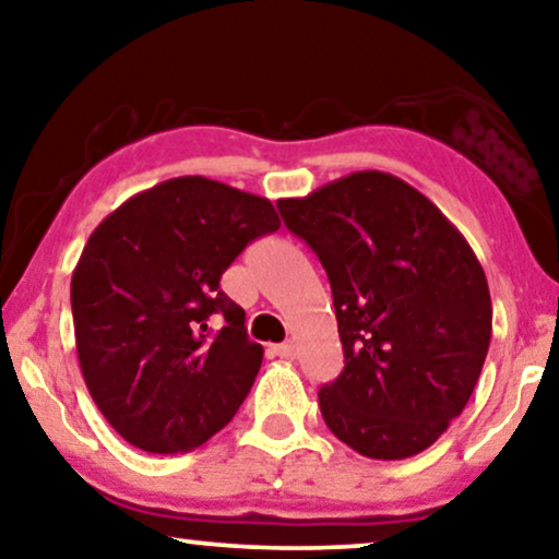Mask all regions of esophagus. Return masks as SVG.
Returning a JSON list of instances; mask_svg holds the SVG:
<instances>
[{
	"instance_id": "1",
	"label": "esophagus",
	"mask_w": 559,
	"mask_h": 559,
	"mask_svg": "<svg viewBox=\"0 0 559 559\" xmlns=\"http://www.w3.org/2000/svg\"><path fill=\"white\" fill-rule=\"evenodd\" d=\"M272 354H274V356H280V358H295V356H297V346H295L293 341L280 343V346H274V348H272Z\"/></svg>"
}]
</instances>
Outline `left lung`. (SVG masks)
<instances>
[{"label":"left lung","instance_id":"obj_1","mask_svg":"<svg viewBox=\"0 0 559 559\" xmlns=\"http://www.w3.org/2000/svg\"><path fill=\"white\" fill-rule=\"evenodd\" d=\"M277 209L333 289L346 366L318 392L325 425L377 461L423 453L484 369L493 318L484 266L438 205L389 173H350Z\"/></svg>","mask_w":559,"mask_h":559}]
</instances>
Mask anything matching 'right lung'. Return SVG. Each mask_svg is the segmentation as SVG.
I'll return each instance as SVG.
<instances>
[{
    "instance_id": "obj_1",
    "label": "right lung",
    "mask_w": 559,
    "mask_h": 559,
    "mask_svg": "<svg viewBox=\"0 0 559 559\" xmlns=\"http://www.w3.org/2000/svg\"><path fill=\"white\" fill-rule=\"evenodd\" d=\"M277 228L266 198L186 175L132 195L88 236L71 280L75 350L96 407L134 448L190 453L247 400L264 348L218 285Z\"/></svg>"
}]
</instances>
